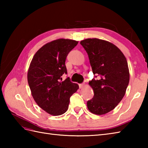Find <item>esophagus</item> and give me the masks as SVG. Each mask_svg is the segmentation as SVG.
Returning a JSON list of instances; mask_svg holds the SVG:
<instances>
[{"label": "esophagus", "instance_id": "1", "mask_svg": "<svg viewBox=\"0 0 148 148\" xmlns=\"http://www.w3.org/2000/svg\"><path fill=\"white\" fill-rule=\"evenodd\" d=\"M84 86V83H82V84H79V88H83V86Z\"/></svg>", "mask_w": 148, "mask_h": 148}]
</instances>
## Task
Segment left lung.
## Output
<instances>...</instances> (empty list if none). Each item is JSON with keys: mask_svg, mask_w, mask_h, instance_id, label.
Wrapping results in <instances>:
<instances>
[{"mask_svg": "<svg viewBox=\"0 0 148 148\" xmlns=\"http://www.w3.org/2000/svg\"><path fill=\"white\" fill-rule=\"evenodd\" d=\"M80 44L86 50L95 77L89 84L94 92L87 102L89 111L97 115L114 109L126 92L130 79L128 63L121 50L113 44L99 39H86Z\"/></svg>", "mask_w": 148, "mask_h": 148, "instance_id": "left-lung-1", "label": "left lung"}]
</instances>
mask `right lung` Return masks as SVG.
<instances>
[{
	"label": "right lung",
	"mask_w": 148,
	"mask_h": 148,
	"mask_svg": "<svg viewBox=\"0 0 148 148\" xmlns=\"http://www.w3.org/2000/svg\"><path fill=\"white\" fill-rule=\"evenodd\" d=\"M77 43L71 39L53 40L40 48L30 63L27 79L32 95L37 105L51 115L67 111L70 97L79 88L69 77L62 78L67 73L66 58Z\"/></svg>",
	"instance_id": "add662e5"
}]
</instances>
